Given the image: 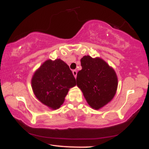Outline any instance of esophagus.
<instances>
[{"label":"esophagus","mask_w":149,"mask_h":149,"mask_svg":"<svg viewBox=\"0 0 149 149\" xmlns=\"http://www.w3.org/2000/svg\"><path fill=\"white\" fill-rule=\"evenodd\" d=\"M73 76H74V77L75 78H76V76H77V71L76 70H73Z\"/></svg>","instance_id":"esophagus-1"}]
</instances>
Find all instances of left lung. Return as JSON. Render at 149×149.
Segmentation results:
<instances>
[{"instance_id": "left-lung-1", "label": "left lung", "mask_w": 149, "mask_h": 149, "mask_svg": "<svg viewBox=\"0 0 149 149\" xmlns=\"http://www.w3.org/2000/svg\"><path fill=\"white\" fill-rule=\"evenodd\" d=\"M82 69L77 73V86L92 109H101L113 100L118 88V77L111 66L100 57L84 56Z\"/></svg>"}]
</instances>
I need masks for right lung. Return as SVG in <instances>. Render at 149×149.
<instances>
[{
    "instance_id": "obj_1",
    "label": "right lung",
    "mask_w": 149,
    "mask_h": 149,
    "mask_svg": "<svg viewBox=\"0 0 149 149\" xmlns=\"http://www.w3.org/2000/svg\"><path fill=\"white\" fill-rule=\"evenodd\" d=\"M76 85L72 71L64 61L47 59L33 73L31 87L36 98L49 109L62 105L69 89Z\"/></svg>"
}]
</instances>
